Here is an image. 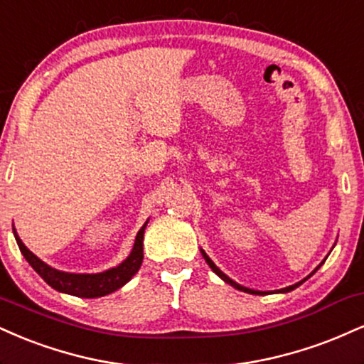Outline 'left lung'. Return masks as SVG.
Returning a JSON list of instances; mask_svg holds the SVG:
<instances>
[{"mask_svg": "<svg viewBox=\"0 0 364 364\" xmlns=\"http://www.w3.org/2000/svg\"><path fill=\"white\" fill-rule=\"evenodd\" d=\"M200 252H203V250H200ZM203 257L204 259H206V262L209 264V267H211L213 269V271H215L216 272V274L218 276H220L221 277V279H223L225 281V283H228V284H232L233 286V288H237V289H240V291H245V293H250V294H264V293H260V291H254V289H249V288H243V286H240V284H237V283H235V281H232V279H230V277L228 276H226V274H223V272H221L220 271V269H218L216 266H215V262H213V260L211 259H209L208 257V255L206 254H204V252H203ZM323 262H326V260H322V264ZM322 264H320V266H322ZM318 266V267H320ZM317 267V269H318ZM317 269H315V271L314 272H311V274H315V272H317ZM310 274V276H311ZM309 276V277H310ZM309 277H305V279H303V281H306V279H309ZM303 281H300V283H296V284H293V286H288V288H283V289H281V293H288V291H291V289H294V288H298V286H300L301 283H303Z\"/></svg>", "mask_w": 364, "mask_h": 364, "instance_id": "8db88e82", "label": "left lung"}]
</instances>
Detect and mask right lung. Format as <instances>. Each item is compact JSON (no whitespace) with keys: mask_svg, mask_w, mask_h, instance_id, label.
<instances>
[{"mask_svg":"<svg viewBox=\"0 0 364 364\" xmlns=\"http://www.w3.org/2000/svg\"><path fill=\"white\" fill-rule=\"evenodd\" d=\"M144 228H146V223L143 225V228L139 230L138 235H136V242L129 257L124 260L122 264H119L117 267L109 269V271L105 272H98V274H70V272H61L58 271V269L49 267L21 243L20 237L16 235L15 230H13V233H15L16 243H18V249L21 254H23V257L27 259V262L33 267V271H36L50 288H54L55 291L73 294V296L98 298L122 288V286L138 272L141 262H143Z\"/></svg>","mask_w":364,"mask_h":364,"instance_id":"right-lung-1","label":"right lung"}]
</instances>
